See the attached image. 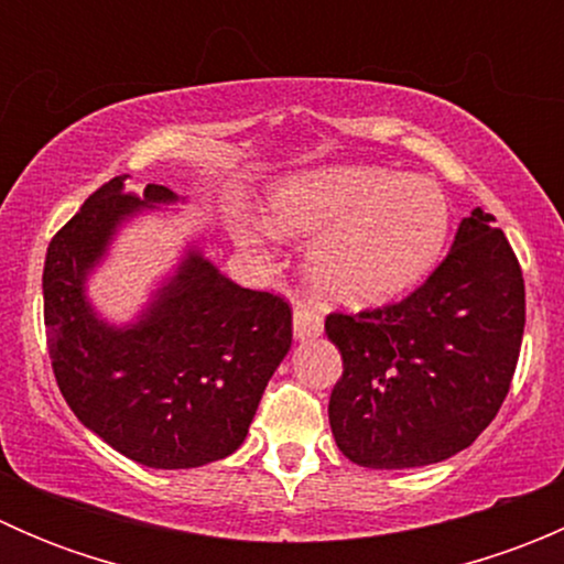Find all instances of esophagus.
Here are the masks:
<instances>
[{"mask_svg": "<svg viewBox=\"0 0 564 564\" xmlns=\"http://www.w3.org/2000/svg\"><path fill=\"white\" fill-rule=\"evenodd\" d=\"M292 324H294V338L297 340L316 338V335H322V329H324L322 316L314 314V311L303 308V305H297V308H294Z\"/></svg>", "mask_w": 564, "mask_h": 564, "instance_id": "34e87169", "label": "esophagus"}]
</instances>
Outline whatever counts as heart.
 Masks as SVG:
<instances>
[{
    "instance_id": "1",
    "label": "heart",
    "mask_w": 564,
    "mask_h": 564,
    "mask_svg": "<svg viewBox=\"0 0 564 564\" xmlns=\"http://www.w3.org/2000/svg\"><path fill=\"white\" fill-rule=\"evenodd\" d=\"M278 237H316L305 259L311 286L338 305H377L417 286L451 235V202L440 182L373 166H329L278 182L264 204ZM237 246L259 235L231 224Z\"/></svg>"
}]
</instances>
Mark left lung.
I'll use <instances>...</instances> for the list:
<instances>
[{
    "label": "left lung",
    "instance_id": "left-lung-1",
    "mask_svg": "<svg viewBox=\"0 0 564 564\" xmlns=\"http://www.w3.org/2000/svg\"><path fill=\"white\" fill-rule=\"evenodd\" d=\"M344 357L329 429L368 469L440 464L497 417L524 338V278L494 215L471 209L434 275L388 308L329 314Z\"/></svg>",
    "mask_w": 564,
    "mask_h": 564
}]
</instances>
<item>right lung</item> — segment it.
Listing matches in <instances>:
<instances>
[{
    "mask_svg": "<svg viewBox=\"0 0 564 564\" xmlns=\"http://www.w3.org/2000/svg\"><path fill=\"white\" fill-rule=\"evenodd\" d=\"M113 176L56 231L45 253L48 355L67 406L108 447L152 469L213 464L246 442L261 392L292 346L281 297L237 286L191 235L147 303L111 322L89 281L119 231L187 204L163 185L144 196Z\"/></svg>",
    "mask_w": 564,
    "mask_h": 564,
    "instance_id": "obj_1",
    "label": "right lung"
}]
</instances>
